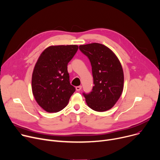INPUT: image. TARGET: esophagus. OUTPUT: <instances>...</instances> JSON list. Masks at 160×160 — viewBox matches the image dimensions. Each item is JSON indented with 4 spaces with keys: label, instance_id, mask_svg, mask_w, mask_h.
I'll return each mask as SVG.
<instances>
[{
    "label": "esophagus",
    "instance_id": "obj_1",
    "mask_svg": "<svg viewBox=\"0 0 160 160\" xmlns=\"http://www.w3.org/2000/svg\"><path fill=\"white\" fill-rule=\"evenodd\" d=\"M81 88H82L81 86H78V87H76V89L77 91H80L81 90Z\"/></svg>",
    "mask_w": 160,
    "mask_h": 160
}]
</instances>
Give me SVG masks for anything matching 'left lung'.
Here are the masks:
<instances>
[{"instance_id":"8db88e82","label":"left lung","mask_w":160,"mask_h":160,"mask_svg":"<svg viewBox=\"0 0 160 160\" xmlns=\"http://www.w3.org/2000/svg\"><path fill=\"white\" fill-rule=\"evenodd\" d=\"M80 51L90 60L93 84L92 92L83 93L88 106L98 112L114 107L123 89L124 75L114 53L99 43L80 45Z\"/></svg>"}]
</instances>
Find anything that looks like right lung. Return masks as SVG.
<instances>
[{"label": "right lung", "instance_id": "add662e5", "mask_svg": "<svg viewBox=\"0 0 160 160\" xmlns=\"http://www.w3.org/2000/svg\"><path fill=\"white\" fill-rule=\"evenodd\" d=\"M78 50L77 45L51 46L37 60L32 74V92L37 102L46 112L62 110L76 91L70 84L67 66Z\"/></svg>", "mask_w": 160, "mask_h": 160}]
</instances>
